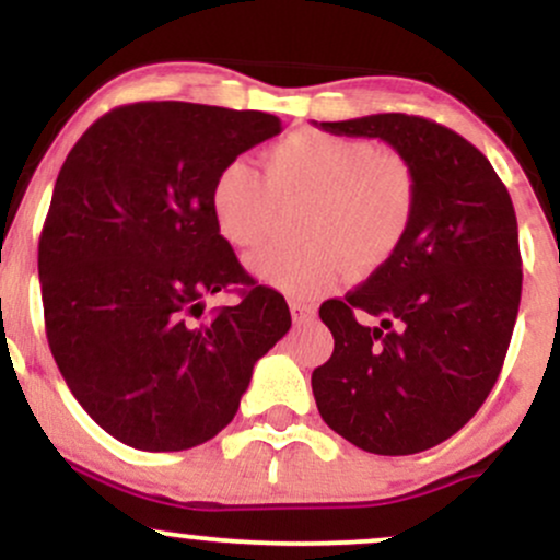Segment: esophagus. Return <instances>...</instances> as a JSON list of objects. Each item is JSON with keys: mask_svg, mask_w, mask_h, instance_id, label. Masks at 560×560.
<instances>
[{"mask_svg": "<svg viewBox=\"0 0 560 560\" xmlns=\"http://www.w3.org/2000/svg\"><path fill=\"white\" fill-rule=\"evenodd\" d=\"M289 311H292L294 324H307V320L316 318V307L305 305V302H289Z\"/></svg>", "mask_w": 560, "mask_h": 560, "instance_id": "34e87169", "label": "esophagus"}]
</instances>
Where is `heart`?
I'll list each match as a JSON object with an SVG mask.
<instances>
[{
	"label": "heart",
	"instance_id": "1",
	"mask_svg": "<svg viewBox=\"0 0 560 560\" xmlns=\"http://www.w3.org/2000/svg\"><path fill=\"white\" fill-rule=\"evenodd\" d=\"M266 178L231 160L210 189L215 226L240 249L273 234L279 208L305 202L298 244H273L249 258L262 284L298 300L331 292L352 271L374 273L395 258L416 215L408 160L371 141L294 131L266 152Z\"/></svg>",
	"mask_w": 560,
	"mask_h": 560
}]
</instances>
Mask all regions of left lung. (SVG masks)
Listing matches in <instances>:
<instances>
[{"instance_id":"left-lung-1","label":"left lung","mask_w":560,"mask_h":560,"mask_svg":"<svg viewBox=\"0 0 560 560\" xmlns=\"http://www.w3.org/2000/svg\"><path fill=\"white\" fill-rule=\"evenodd\" d=\"M320 128L408 160L416 215L387 266L320 305L334 352L311 378L318 413L365 453H421L468 423L503 369L522 300L511 195L471 141L419 115Z\"/></svg>"}]
</instances>
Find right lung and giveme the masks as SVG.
Instances as JSON below:
<instances>
[{"instance_id":"1","label":"right lung","mask_w":560,"mask_h":560,"mask_svg":"<svg viewBox=\"0 0 560 560\" xmlns=\"http://www.w3.org/2000/svg\"><path fill=\"white\" fill-rule=\"evenodd\" d=\"M281 133L258 110L137 102L94 120L55 182L38 240L44 324L57 369L128 447L189 450L236 416L255 363L292 326L210 210L215 176ZM242 285L203 318V298Z\"/></svg>"}]
</instances>
